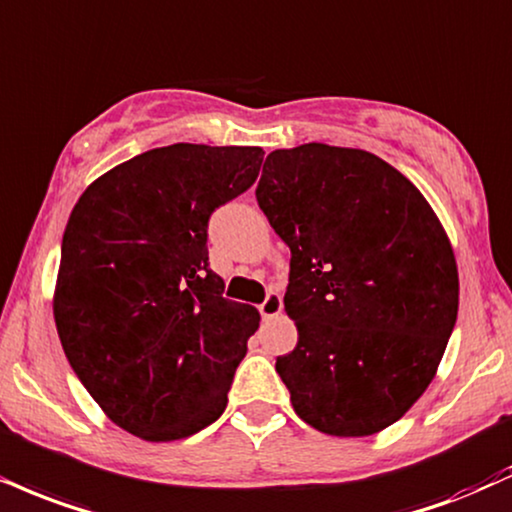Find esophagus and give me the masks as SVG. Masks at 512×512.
Segmentation results:
<instances>
[{
    "mask_svg": "<svg viewBox=\"0 0 512 512\" xmlns=\"http://www.w3.org/2000/svg\"><path fill=\"white\" fill-rule=\"evenodd\" d=\"M281 310H283L281 295L276 293V291L267 293V298H264L262 305H260V315H262V319H274V317H279Z\"/></svg>",
    "mask_w": 512,
    "mask_h": 512,
    "instance_id": "34e87169",
    "label": "esophagus"
}]
</instances>
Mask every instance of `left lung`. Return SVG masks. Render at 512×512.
I'll use <instances>...</instances> for the list:
<instances>
[{"mask_svg":"<svg viewBox=\"0 0 512 512\" xmlns=\"http://www.w3.org/2000/svg\"><path fill=\"white\" fill-rule=\"evenodd\" d=\"M257 205L291 248L298 346L276 357L293 410L331 436L398 422L432 384L458 317V267L424 195L384 159L274 150Z\"/></svg>","mask_w":512,"mask_h":512,"instance_id":"1","label":"left lung"}]
</instances>
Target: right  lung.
<instances>
[{"instance_id":"add662e5","label":"right lung","mask_w":512,"mask_h":512,"mask_svg":"<svg viewBox=\"0 0 512 512\" xmlns=\"http://www.w3.org/2000/svg\"><path fill=\"white\" fill-rule=\"evenodd\" d=\"M262 155L157 147L97 178L73 207L54 291L61 348L109 420L140 439H186L226 408L260 312L224 298L207 224L255 183Z\"/></svg>"}]
</instances>
